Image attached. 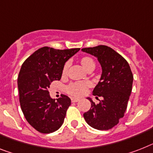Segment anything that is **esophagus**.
<instances>
[{
    "instance_id": "obj_1",
    "label": "esophagus",
    "mask_w": 153,
    "mask_h": 153,
    "mask_svg": "<svg viewBox=\"0 0 153 153\" xmlns=\"http://www.w3.org/2000/svg\"><path fill=\"white\" fill-rule=\"evenodd\" d=\"M71 101H72V102H79V98H72Z\"/></svg>"
}]
</instances>
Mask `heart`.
<instances>
[{
	"label": "heart",
	"instance_id": "1",
	"mask_svg": "<svg viewBox=\"0 0 153 153\" xmlns=\"http://www.w3.org/2000/svg\"><path fill=\"white\" fill-rule=\"evenodd\" d=\"M80 62L87 70L91 68H95V62L94 59L91 57L85 56L80 59ZM69 69V62H65L62 68V74H65L67 73ZM90 87V83L88 81H77L72 83L66 87V91L73 96L79 97L86 94L88 88Z\"/></svg>",
	"mask_w": 153,
	"mask_h": 153
}]
</instances>
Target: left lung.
<instances>
[{
    "instance_id": "left-lung-1",
    "label": "left lung",
    "mask_w": 153,
    "mask_h": 153,
    "mask_svg": "<svg viewBox=\"0 0 153 153\" xmlns=\"http://www.w3.org/2000/svg\"><path fill=\"white\" fill-rule=\"evenodd\" d=\"M82 51L97 57L102 69L93 95L103 98L98 104L88 98L91 106L84 113V119L94 129L109 130L124 116L132 90L133 74L127 60L109 47L98 45Z\"/></svg>"
}]
</instances>
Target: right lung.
I'll return each mask as SVG.
<instances>
[{
	"label": "right lung",
	"instance_id": "right-lung-1",
	"mask_svg": "<svg viewBox=\"0 0 153 153\" xmlns=\"http://www.w3.org/2000/svg\"><path fill=\"white\" fill-rule=\"evenodd\" d=\"M79 50L43 47L22 63L18 77L20 106L27 122L40 133H52L64 122L71 100L61 94L55 101L48 88L61 79L65 62Z\"/></svg>",
	"mask_w": 153,
	"mask_h": 153
}]
</instances>
